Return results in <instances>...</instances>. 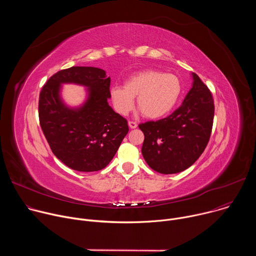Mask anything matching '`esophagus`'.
Masks as SVG:
<instances>
[{
    "label": "esophagus",
    "mask_w": 256,
    "mask_h": 256,
    "mask_svg": "<svg viewBox=\"0 0 256 256\" xmlns=\"http://www.w3.org/2000/svg\"><path fill=\"white\" fill-rule=\"evenodd\" d=\"M128 126L130 128H136L138 126V124L136 122H128Z\"/></svg>",
    "instance_id": "obj_1"
}]
</instances>
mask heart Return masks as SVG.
Here are the masks:
<instances>
[{
  "instance_id": "1",
  "label": "heart",
  "mask_w": 256,
  "mask_h": 256,
  "mask_svg": "<svg viewBox=\"0 0 256 256\" xmlns=\"http://www.w3.org/2000/svg\"><path fill=\"white\" fill-rule=\"evenodd\" d=\"M181 92L182 84L176 75L144 70L128 78L124 86H112L110 97L116 110L120 114H128L138 96L136 103L144 116L156 120L172 110Z\"/></svg>"
}]
</instances>
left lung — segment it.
<instances>
[{
    "mask_svg": "<svg viewBox=\"0 0 256 256\" xmlns=\"http://www.w3.org/2000/svg\"><path fill=\"white\" fill-rule=\"evenodd\" d=\"M192 86L180 107L166 118L140 124L144 134L142 154L147 164L162 174L190 167L202 154L212 128V93L192 72Z\"/></svg>",
    "mask_w": 256,
    "mask_h": 256,
    "instance_id": "8db88e82",
    "label": "left lung"
}]
</instances>
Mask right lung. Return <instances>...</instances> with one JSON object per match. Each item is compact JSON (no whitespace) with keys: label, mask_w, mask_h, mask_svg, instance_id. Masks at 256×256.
<instances>
[{"label":"right lung","mask_w":256,"mask_h":256,"mask_svg":"<svg viewBox=\"0 0 256 256\" xmlns=\"http://www.w3.org/2000/svg\"><path fill=\"white\" fill-rule=\"evenodd\" d=\"M64 84L83 86L86 100L70 106L62 99ZM110 77L94 66H72L54 74L42 87L38 114L42 130L56 157L72 170L105 168L128 132L126 118L108 104Z\"/></svg>","instance_id":"right-lung-1"}]
</instances>
